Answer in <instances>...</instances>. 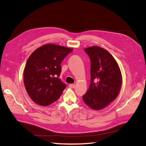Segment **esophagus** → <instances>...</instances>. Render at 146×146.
I'll use <instances>...</instances> for the list:
<instances>
[{"label":"esophagus","instance_id":"obj_1","mask_svg":"<svg viewBox=\"0 0 146 146\" xmlns=\"http://www.w3.org/2000/svg\"><path fill=\"white\" fill-rule=\"evenodd\" d=\"M69 86L70 88H75V85H74V84H69Z\"/></svg>","mask_w":146,"mask_h":146}]
</instances>
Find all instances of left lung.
Returning <instances> with one entry per match:
<instances>
[{"mask_svg": "<svg viewBox=\"0 0 146 146\" xmlns=\"http://www.w3.org/2000/svg\"><path fill=\"white\" fill-rule=\"evenodd\" d=\"M91 61V83L83 100L92 110H100L115 100L122 77L119 66L110 52L99 46L85 48Z\"/></svg>", "mask_w": 146, "mask_h": 146, "instance_id": "left-lung-1", "label": "left lung"}]
</instances>
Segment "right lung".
I'll return each mask as SVG.
<instances>
[{"instance_id":"1","label":"right lung","mask_w":146,"mask_h":146,"mask_svg":"<svg viewBox=\"0 0 146 146\" xmlns=\"http://www.w3.org/2000/svg\"><path fill=\"white\" fill-rule=\"evenodd\" d=\"M72 50L70 48L47 44L30 55L25 66L24 82L34 102L47 106L60 98L66 87L59 78L61 63Z\"/></svg>"}]
</instances>
